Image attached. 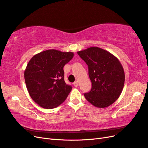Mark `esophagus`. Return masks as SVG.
<instances>
[{
    "label": "esophagus",
    "instance_id": "34e87169",
    "mask_svg": "<svg viewBox=\"0 0 148 148\" xmlns=\"http://www.w3.org/2000/svg\"><path fill=\"white\" fill-rule=\"evenodd\" d=\"M73 86H75V87H77V86H78V82H75L74 83H73Z\"/></svg>",
    "mask_w": 148,
    "mask_h": 148
}]
</instances>
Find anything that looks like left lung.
Wrapping results in <instances>:
<instances>
[{"instance_id":"8db88e82","label":"left lung","mask_w":148,"mask_h":148,"mask_svg":"<svg viewBox=\"0 0 148 148\" xmlns=\"http://www.w3.org/2000/svg\"><path fill=\"white\" fill-rule=\"evenodd\" d=\"M88 67L91 89L84 96L96 107L105 108L120 96L125 84V72L113 55L98 47H90L77 52Z\"/></svg>"}]
</instances>
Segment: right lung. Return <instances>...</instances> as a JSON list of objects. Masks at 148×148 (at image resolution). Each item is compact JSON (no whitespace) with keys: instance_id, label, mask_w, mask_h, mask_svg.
<instances>
[{"instance_id":"obj_1","label":"right lung","mask_w":148,"mask_h":148,"mask_svg":"<svg viewBox=\"0 0 148 148\" xmlns=\"http://www.w3.org/2000/svg\"><path fill=\"white\" fill-rule=\"evenodd\" d=\"M73 57L72 52L48 50L34 55L28 63L24 72L27 90L43 108L59 106L72 89L65 82L63 67Z\"/></svg>"}]
</instances>
